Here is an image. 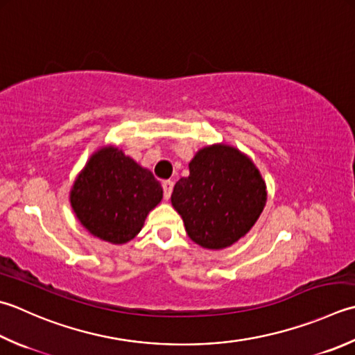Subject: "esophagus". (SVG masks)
Instances as JSON below:
<instances>
[{
	"label": "esophagus",
	"mask_w": 355,
	"mask_h": 355,
	"mask_svg": "<svg viewBox=\"0 0 355 355\" xmlns=\"http://www.w3.org/2000/svg\"><path fill=\"white\" fill-rule=\"evenodd\" d=\"M173 189V182L168 180V182H163V192H164V198L169 200L171 198V193Z\"/></svg>",
	"instance_id": "1"
}]
</instances>
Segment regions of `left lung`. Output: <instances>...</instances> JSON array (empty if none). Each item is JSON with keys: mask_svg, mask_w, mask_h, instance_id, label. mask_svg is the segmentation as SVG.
Here are the masks:
<instances>
[{"mask_svg": "<svg viewBox=\"0 0 355 355\" xmlns=\"http://www.w3.org/2000/svg\"><path fill=\"white\" fill-rule=\"evenodd\" d=\"M268 198L266 183L246 154L231 144L201 148L189 177L173 186L171 203L198 246L221 251L251 231Z\"/></svg>", "mask_w": 355, "mask_h": 355, "instance_id": "left-lung-1", "label": "left lung"}]
</instances>
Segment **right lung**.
<instances>
[{
	"instance_id": "1",
	"label": "right lung",
	"mask_w": 355,
	"mask_h": 355,
	"mask_svg": "<svg viewBox=\"0 0 355 355\" xmlns=\"http://www.w3.org/2000/svg\"><path fill=\"white\" fill-rule=\"evenodd\" d=\"M162 198V184L152 172L114 144L90 155L69 192L72 211L83 227L112 245L135 239Z\"/></svg>"
}]
</instances>
